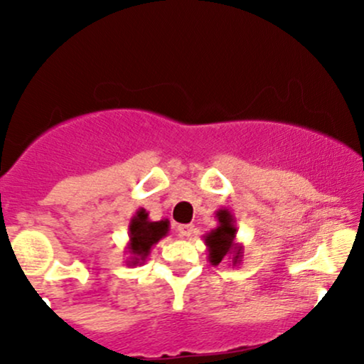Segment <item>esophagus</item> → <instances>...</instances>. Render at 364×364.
Masks as SVG:
<instances>
[{
	"instance_id": "34e87169",
	"label": "esophagus",
	"mask_w": 364,
	"mask_h": 364,
	"mask_svg": "<svg viewBox=\"0 0 364 364\" xmlns=\"http://www.w3.org/2000/svg\"><path fill=\"white\" fill-rule=\"evenodd\" d=\"M178 235H179V237H183V240H186V237H190L191 235H193V225L191 224L178 225Z\"/></svg>"
}]
</instances>
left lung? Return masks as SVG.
<instances>
[{"label":"left lung","mask_w":364,"mask_h":364,"mask_svg":"<svg viewBox=\"0 0 364 364\" xmlns=\"http://www.w3.org/2000/svg\"><path fill=\"white\" fill-rule=\"evenodd\" d=\"M217 224L215 229L203 236L208 252V262L212 265H219L224 260H231L232 267L243 260V245L236 243V220L228 208H219L215 212Z\"/></svg>","instance_id":"obj_1"}]
</instances>
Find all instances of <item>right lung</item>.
Returning a JSON list of instances; mask_svg holds the SVG:
<instances>
[{
  "mask_svg": "<svg viewBox=\"0 0 364 364\" xmlns=\"http://www.w3.org/2000/svg\"><path fill=\"white\" fill-rule=\"evenodd\" d=\"M169 220H150L149 212L145 208H139L135 215L129 219L128 225V245L127 253L129 255L127 265H141L152 252V246L157 245L162 237L168 236Z\"/></svg>",
  "mask_w": 364,
  "mask_h": 364,
  "instance_id": "add662e5",
  "label": "right lung"
}]
</instances>
